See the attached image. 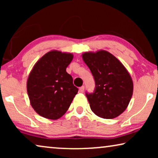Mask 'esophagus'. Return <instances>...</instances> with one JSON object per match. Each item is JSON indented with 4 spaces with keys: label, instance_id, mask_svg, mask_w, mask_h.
I'll return each mask as SVG.
<instances>
[{
    "label": "esophagus",
    "instance_id": "34e87169",
    "mask_svg": "<svg viewBox=\"0 0 158 158\" xmlns=\"http://www.w3.org/2000/svg\"><path fill=\"white\" fill-rule=\"evenodd\" d=\"M84 89H85V87H84L83 85L81 86V87H80V88H79V91L81 93H83Z\"/></svg>",
    "mask_w": 158,
    "mask_h": 158
}]
</instances>
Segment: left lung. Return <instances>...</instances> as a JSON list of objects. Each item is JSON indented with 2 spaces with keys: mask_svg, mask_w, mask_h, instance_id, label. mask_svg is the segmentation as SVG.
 I'll return each instance as SVG.
<instances>
[{
  "mask_svg": "<svg viewBox=\"0 0 158 158\" xmlns=\"http://www.w3.org/2000/svg\"><path fill=\"white\" fill-rule=\"evenodd\" d=\"M83 59L95 81L94 92L85 93L93 112L103 118L120 115L132 96L130 75L117 58L106 51L85 52Z\"/></svg>",
  "mask_w": 158,
  "mask_h": 158,
  "instance_id": "1",
  "label": "left lung"
}]
</instances>
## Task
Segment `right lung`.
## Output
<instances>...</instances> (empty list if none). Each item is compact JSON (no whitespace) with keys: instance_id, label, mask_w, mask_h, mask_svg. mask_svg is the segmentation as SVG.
<instances>
[{"instance_id":"obj_1","label":"right lung","mask_w":158,"mask_h":158,"mask_svg":"<svg viewBox=\"0 0 158 158\" xmlns=\"http://www.w3.org/2000/svg\"><path fill=\"white\" fill-rule=\"evenodd\" d=\"M72 54L51 51L35 64L27 81V92L36 113L49 119H57L68 111L78 89L66 72Z\"/></svg>"}]
</instances>
